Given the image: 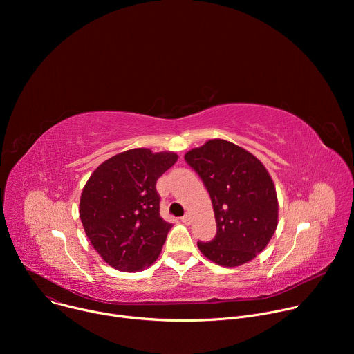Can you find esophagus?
<instances>
[{
	"label": "esophagus",
	"mask_w": 354,
	"mask_h": 354,
	"mask_svg": "<svg viewBox=\"0 0 354 354\" xmlns=\"http://www.w3.org/2000/svg\"><path fill=\"white\" fill-rule=\"evenodd\" d=\"M180 221L183 223V224H186V225H189L190 224V217L189 216H183L182 218H180Z\"/></svg>",
	"instance_id": "1"
}]
</instances>
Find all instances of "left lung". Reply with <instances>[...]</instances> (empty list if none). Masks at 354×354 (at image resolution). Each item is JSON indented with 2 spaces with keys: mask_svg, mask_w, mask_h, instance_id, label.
I'll list each match as a JSON object with an SVG mask.
<instances>
[{
  "mask_svg": "<svg viewBox=\"0 0 354 354\" xmlns=\"http://www.w3.org/2000/svg\"><path fill=\"white\" fill-rule=\"evenodd\" d=\"M203 180L213 203L216 238L197 242L201 254L224 266H241L266 248L279 220L274 183L249 151L221 138L209 140L185 154Z\"/></svg>",
  "mask_w": 354,
  "mask_h": 354,
  "instance_id": "1",
  "label": "left lung"
}]
</instances>
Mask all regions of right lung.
<instances>
[{"label":"right lung","instance_id":"right-lung-1","mask_svg":"<svg viewBox=\"0 0 354 354\" xmlns=\"http://www.w3.org/2000/svg\"><path fill=\"white\" fill-rule=\"evenodd\" d=\"M178 161L171 151L134 148L100 164L80 198L88 239L109 266L136 273L161 254L172 224L160 216L158 178Z\"/></svg>","mask_w":354,"mask_h":354}]
</instances>
